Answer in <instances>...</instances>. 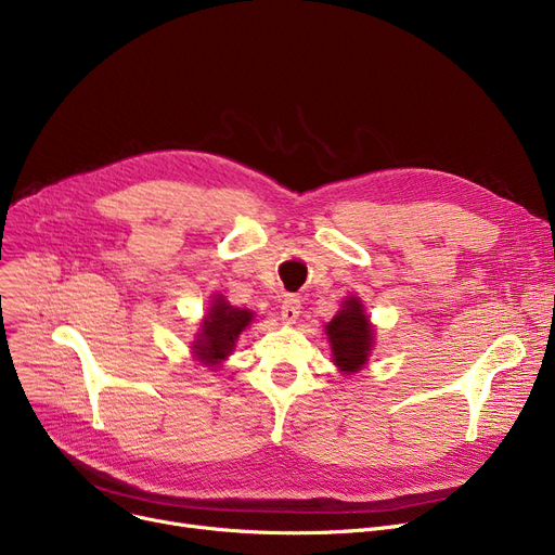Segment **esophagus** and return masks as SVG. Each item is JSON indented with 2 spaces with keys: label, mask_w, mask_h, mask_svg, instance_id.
Segmentation results:
<instances>
[{
  "label": "esophagus",
  "mask_w": 555,
  "mask_h": 555,
  "mask_svg": "<svg viewBox=\"0 0 555 555\" xmlns=\"http://www.w3.org/2000/svg\"><path fill=\"white\" fill-rule=\"evenodd\" d=\"M301 312V301L297 297H287L281 306V319L285 324H295Z\"/></svg>",
  "instance_id": "1"
}]
</instances>
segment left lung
<instances>
[{
  "label": "left lung",
  "instance_id": "8db88e82",
  "mask_svg": "<svg viewBox=\"0 0 555 555\" xmlns=\"http://www.w3.org/2000/svg\"><path fill=\"white\" fill-rule=\"evenodd\" d=\"M326 335L333 346L335 364L346 373L360 371L369 358L371 344H373V331L369 324V317L362 310L360 299L351 297L344 304V308L326 326Z\"/></svg>",
  "mask_w": 555,
  "mask_h": 555
}]
</instances>
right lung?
Instances as JSON below:
<instances>
[{"instance_id": "right-lung-1", "label": "right lung", "mask_w": 555, "mask_h": 555, "mask_svg": "<svg viewBox=\"0 0 555 555\" xmlns=\"http://www.w3.org/2000/svg\"><path fill=\"white\" fill-rule=\"evenodd\" d=\"M251 317L254 314L249 310L233 308L222 297H218L209 314L204 317L202 333L193 346L197 360L207 366L224 360L231 353V348L236 346L238 335L251 322Z\"/></svg>"}]
</instances>
